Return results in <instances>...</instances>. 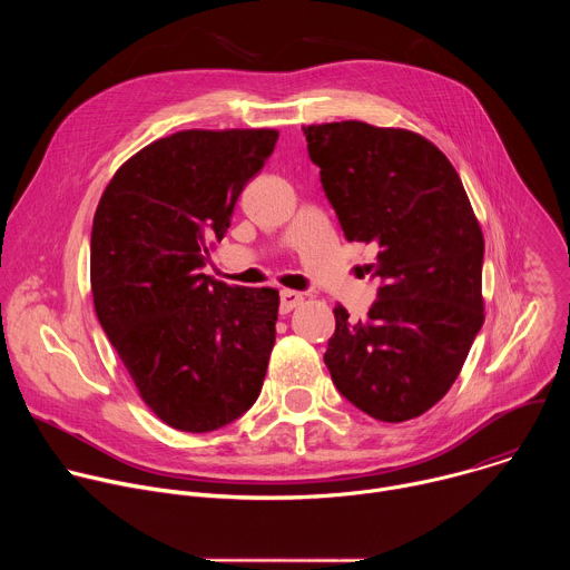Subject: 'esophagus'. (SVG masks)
Instances as JSON below:
<instances>
[{
    "mask_svg": "<svg viewBox=\"0 0 570 570\" xmlns=\"http://www.w3.org/2000/svg\"><path fill=\"white\" fill-rule=\"evenodd\" d=\"M304 302V295L297 291H282L279 293V311L282 313H291L293 308H297Z\"/></svg>",
    "mask_w": 570,
    "mask_h": 570,
    "instance_id": "esophagus-1",
    "label": "esophagus"
}]
</instances>
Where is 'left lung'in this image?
<instances>
[{"mask_svg": "<svg viewBox=\"0 0 570 570\" xmlns=\"http://www.w3.org/2000/svg\"><path fill=\"white\" fill-rule=\"evenodd\" d=\"M347 240L376 243L367 320L336 306L324 363L338 392L379 422H405L458 379L482 327L484 240L458 171L417 132L363 121L304 126Z\"/></svg>", "mask_w": 570, "mask_h": 570, "instance_id": "obj_1", "label": "left lung"}]
</instances>
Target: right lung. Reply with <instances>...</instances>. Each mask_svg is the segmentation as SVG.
<instances>
[{"label":"right lung","instance_id":"1","mask_svg":"<svg viewBox=\"0 0 570 570\" xmlns=\"http://www.w3.org/2000/svg\"><path fill=\"white\" fill-rule=\"evenodd\" d=\"M277 130H183L132 155L90 238L97 317L148 409L185 433L223 429L257 401L279 293L203 273Z\"/></svg>","mask_w":570,"mask_h":570}]
</instances>
